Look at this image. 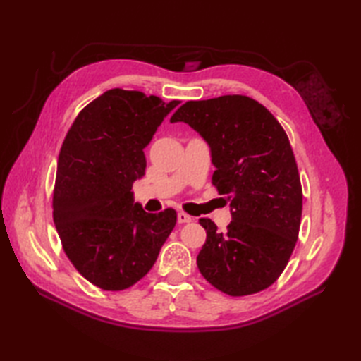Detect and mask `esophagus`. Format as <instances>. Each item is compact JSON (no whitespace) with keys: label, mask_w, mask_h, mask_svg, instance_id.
I'll return each instance as SVG.
<instances>
[{"label":"esophagus","mask_w":361,"mask_h":361,"mask_svg":"<svg viewBox=\"0 0 361 361\" xmlns=\"http://www.w3.org/2000/svg\"><path fill=\"white\" fill-rule=\"evenodd\" d=\"M176 220H178V224H189V221H192V217L185 212H178L176 214Z\"/></svg>","instance_id":"1"}]
</instances>
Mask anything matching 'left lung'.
I'll use <instances>...</instances> for the list:
<instances>
[{"label":"left lung","instance_id":"obj_1","mask_svg":"<svg viewBox=\"0 0 361 361\" xmlns=\"http://www.w3.org/2000/svg\"><path fill=\"white\" fill-rule=\"evenodd\" d=\"M171 122H185L209 145L212 185L231 211L224 233L200 219L206 242L198 270L231 296L270 287L288 264L302 214L301 181L283 128L264 105L239 94L189 101Z\"/></svg>","mask_w":361,"mask_h":361}]
</instances>
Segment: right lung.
Returning <instances> with one entry per match:
<instances>
[{"instance_id": "1", "label": "right lung", "mask_w": 361, "mask_h": 361, "mask_svg": "<svg viewBox=\"0 0 361 361\" xmlns=\"http://www.w3.org/2000/svg\"><path fill=\"white\" fill-rule=\"evenodd\" d=\"M180 101L113 88L83 109L57 163L54 225L68 259L99 288L132 287L150 271L176 212L149 214L135 202L144 149Z\"/></svg>"}]
</instances>
